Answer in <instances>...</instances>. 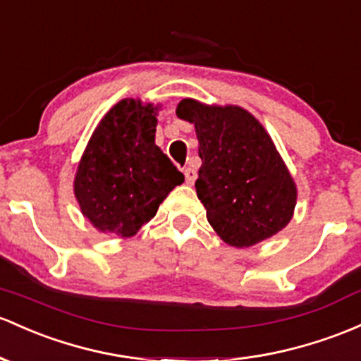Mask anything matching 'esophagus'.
I'll use <instances>...</instances> for the list:
<instances>
[{"instance_id":"1","label":"esophagus","mask_w":361,"mask_h":361,"mask_svg":"<svg viewBox=\"0 0 361 361\" xmlns=\"http://www.w3.org/2000/svg\"><path fill=\"white\" fill-rule=\"evenodd\" d=\"M197 180V171L193 168H185V181L188 185H193V181Z\"/></svg>"}]
</instances>
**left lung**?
Returning <instances> with one entry per match:
<instances>
[{"mask_svg": "<svg viewBox=\"0 0 361 361\" xmlns=\"http://www.w3.org/2000/svg\"><path fill=\"white\" fill-rule=\"evenodd\" d=\"M176 114L195 125L202 159L197 197L221 240L252 247L286 228L296 185L259 120L240 106H207L195 99H183Z\"/></svg>", "mask_w": 361, "mask_h": 361, "instance_id": "obj_1", "label": "left lung"}]
</instances>
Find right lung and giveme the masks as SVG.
<instances>
[{
	"instance_id": "add662e5",
	"label": "right lung",
	"mask_w": 361,
	"mask_h": 361,
	"mask_svg": "<svg viewBox=\"0 0 361 361\" xmlns=\"http://www.w3.org/2000/svg\"><path fill=\"white\" fill-rule=\"evenodd\" d=\"M157 109L123 99L99 121L78 162L73 192L80 211L102 233L128 238L156 216L185 181L156 145Z\"/></svg>"
}]
</instances>
